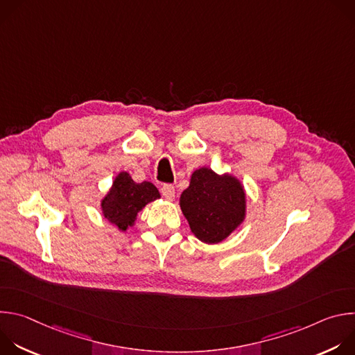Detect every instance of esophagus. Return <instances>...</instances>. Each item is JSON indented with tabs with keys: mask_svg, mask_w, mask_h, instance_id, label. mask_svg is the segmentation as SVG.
Here are the masks:
<instances>
[{
	"mask_svg": "<svg viewBox=\"0 0 355 355\" xmlns=\"http://www.w3.org/2000/svg\"><path fill=\"white\" fill-rule=\"evenodd\" d=\"M162 193H163V196L167 198V199H174L175 189H174V187H173L171 184H164V185L162 187Z\"/></svg>",
	"mask_w": 355,
	"mask_h": 355,
	"instance_id": "esophagus-1",
	"label": "esophagus"
}]
</instances>
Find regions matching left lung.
I'll list each match as a JSON object with an SVG mask.
<instances>
[{
    "label": "left lung",
    "mask_w": 355,
    "mask_h": 355,
    "mask_svg": "<svg viewBox=\"0 0 355 355\" xmlns=\"http://www.w3.org/2000/svg\"><path fill=\"white\" fill-rule=\"evenodd\" d=\"M180 205L192 233L200 241L215 244L225 240L243 222L245 196L236 178L199 168L181 193Z\"/></svg>",
    "instance_id": "obj_1"
}]
</instances>
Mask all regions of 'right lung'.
I'll return each instance as SVG.
<instances>
[{
	"mask_svg": "<svg viewBox=\"0 0 355 355\" xmlns=\"http://www.w3.org/2000/svg\"><path fill=\"white\" fill-rule=\"evenodd\" d=\"M157 198H160V193L153 184L148 181L137 184L128 173H121L101 207L104 216L111 223L116 225L121 230H126L135 222L141 208Z\"/></svg>",
	"mask_w": 355,
	"mask_h": 355,
	"instance_id": "add662e5",
	"label": "right lung"
}]
</instances>
